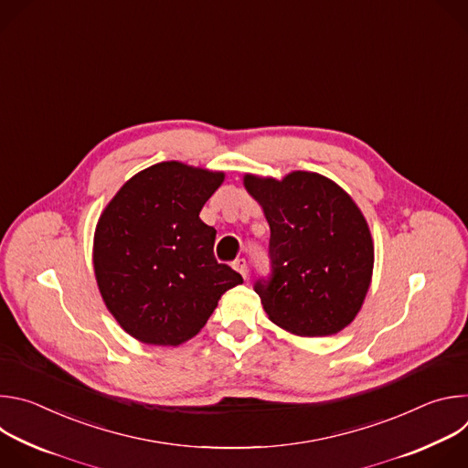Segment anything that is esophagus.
I'll return each mask as SVG.
<instances>
[{"instance_id": "esophagus-1", "label": "esophagus", "mask_w": 468, "mask_h": 468, "mask_svg": "<svg viewBox=\"0 0 468 468\" xmlns=\"http://www.w3.org/2000/svg\"><path fill=\"white\" fill-rule=\"evenodd\" d=\"M233 269H235L242 278H248V262H246V259H242V257L235 259V261H233Z\"/></svg>"}]
</instances>
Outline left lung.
<instances>
[{"label":"left lung","instance_id":"obj_1","mask_svg":"<svg viewBox=\"0 0 468 468\" xmlns=\"http://www.w3.org/2000/svg\"><path fill=\"white\" fill-rule=\"evenodd\" d=\"M271 226V276L253 291L269 318L300 337L346 327L370 287L374 244L354 199L331 179L292 172L244 177Z\"/></svg>","mask_w":468,"mask_h":468}]
</instances>
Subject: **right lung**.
Returning <instances> with one entry per match:
<instances>
[{"label":"right lung","instance_id":"right-lung-1","mask_svg":"<svg viewBox=\"0 0 468 468\" xmlns=\"http://www.w3.org/2000/svg\"><path fill=\"white\" fill-rule=\"evenodd\" d=\"M222 181V172L159 163L133 176L100 217L96 282L107 309L141 343L192 339L220 296L242 283L217 261V229L199 218Z\"/></svg>","mask_w":468,"mask_h":468}]
</instances>
